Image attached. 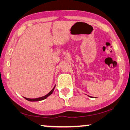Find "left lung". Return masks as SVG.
<instances>
[{
	"label": "left lung",
	"mask_w": 130,
	"mask_h": 130,
	"mask_svg": "<svg viewBox=\"0 0 130 130\" xmlns=\"http://www.w3.org/2000/svg\"><path fill=\"white\" fill-rule=\"evenodd\" d=\"M90 97H91V96H90Z\"/></svg>",
	"instance_id": "8db88e82"
}]
</instances>
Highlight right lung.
Wrapping results in <instances>:
<instances>
[{"label": "right lung", "mask_w": 130, "mask_h": 130, "mask_svg": "<svg viewBox=\"0 0 130 130\" xmlns=\"http://www.w3.org/2000/svg\"><path fill=\"white\" fill-rule=\"evenodd\" d=\"M55 86H56V85L55 86V87H54V88L52 89V91H51L50 92L47 93V95H45V96H42V97H39V98H26V97H24V98H25L26 100H28V101H41V100H45V98H47L48 96H50V95L53 92V91H54V89H55Z\"/></svg>", "instance_id": "obj_1"}]
</instances>
